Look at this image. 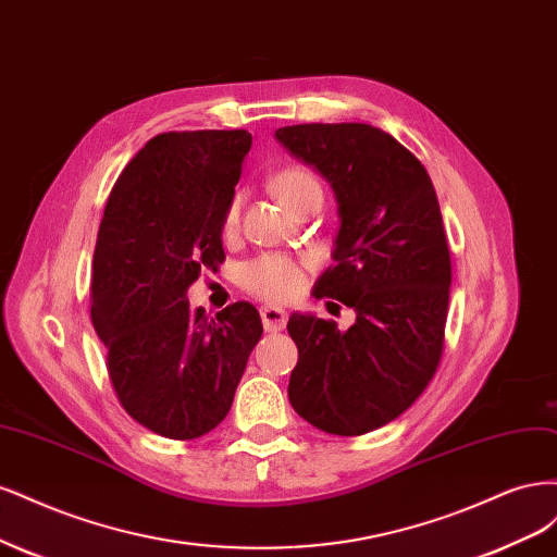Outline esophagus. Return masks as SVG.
Wrapping results in <instances>:
<instances>
[{"label":"esophagus","instance_id":"obj_1","mask_svg":"<svg viewBox=\"0 0 557 557\" xmlns=\"http://www.w3.org/2000/svg\"><path fill=\"white\" fill-rule=\"evenodd\" d=\"M259 314H261V324L268 333L282 331L286 326V312L282 308H275V305H263Z\"/></svg>","mask_w":557,"mask_h":557}]
</instances>
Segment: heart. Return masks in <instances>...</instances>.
Segmentation results:
<instances>
[{"instance_id":"obj_1","label":"heart","mask_w":557,"mask_h":557,"mask_svg":"<svg viewBox=\"0 0 557 557\" xmlns=\"http://www.w3.org/2000/svg\"><path fill=\"white\" fill-rule=\"evenodd\" d=\"M271 187L277 194V199L286 208L294 210L305 194L319 189V183L314 181V175L310 171H305L300 166H286L273 177ZM238 212L240 203L238 199H233L224 210V233H231L238 226ZM305 268L308 265L302 261L286 255H263L243 265L240 282L249 294H255L263 300L289 302L298 298L300 292L305 289Z\"/></svg>"}]
</instances>
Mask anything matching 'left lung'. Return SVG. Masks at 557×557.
<instances>
[{
    "mask_svg": "<svg viewBox=\"0 0 557 557\" xmlns=\"http://www.w3.org/2000/svg\"><path fill=\"white\" fill-rule=\"evenodd\" d=\"M275 136L335 191V265L314 296L356 312L347 331L289 317V400L324 433L366 435L414 405L440 366L451 257L437 194L421 161L372 124H294Z\"/></svg>",
    "mask_w": 557,
    "mask_h": 557,
    "instance_id": "1",
    "label": "left lung"
}]
</instances>
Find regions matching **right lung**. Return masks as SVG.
<instances>
[{"mask_svg":"<svg viewBox=\"0 0 557 557\" xmlns=\"http://www.w3.org/2000/svg\"><path fill=\"white\" fill-rule=\"evenodd\" d=\"M249 148L245 129L159 134L103 210L89 314L120 405L161 437L196 440L224 421L263 333L245 300L214 319L187 300L224 261L222 220Z\"/></svg>","mask_w":557,"mask_h":557,"instance_id":"1","label":"right lung"}]
</instances>
